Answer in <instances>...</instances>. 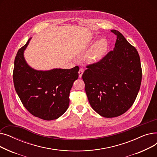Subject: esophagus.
I'll list each match as a JSON object with an SVG mask.
<instances>
[{
  "label": "esophagus",
  "mask_w": 157,
  "mask_h": 157,
  "mask_svg": "<svg viewBox=\"0 0 157 157\" xmlns=\"http://www.w3.org/2000/svg\"><path fill=\"white\" fill-rule=\"evenodd\" d=\"M84 72V69H80L78 73H79V78H81L82 77V75H83V74Z\"/></svg>",
  "instance_id": "obj_1"
}]
</instances>
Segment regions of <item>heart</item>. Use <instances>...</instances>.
<instances>
[{
  "label": "heart",
  "mask_w": 157,
  "mask_h": 157,
  "mask_svg": "<svg viewBox=\"0 0 157 157\" xmlns=\"http://www.w3.org/2000/svg\"><path fill=\"white\" fill-rule=\"evenodd\" d=\"M108 48V43L105 39L97 40L86 55V60L92 63L101 60L107 52Z\"/></svg>",
  "instance_id": "obj_1"
}]
</instances>
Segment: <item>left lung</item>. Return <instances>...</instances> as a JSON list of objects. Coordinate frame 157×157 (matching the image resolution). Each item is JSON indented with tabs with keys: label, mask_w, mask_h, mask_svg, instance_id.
Returning a JSON list of instances; mask_svg holds the SVG:
<instances>
[{
	"label": "left lung",
	"mask_w": 157,
	"mask_h": 157,
	"mask_svg": "<svg viewBox=\"0 0 157 157\" xmlns=\"http://www.w3.org/2000/svg\"><path fill=\"white\" fill-rule=\"evenodd\" d=\"M117 35L113 50L97 63L87 66L82 76L85 92L92 109L105 118L125 113L134 104L142 79L137 49L121 33Z\"/></svg>",
	"instance_id": "left-lung-1"
}]
</instances>
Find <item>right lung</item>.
<instances>
[{
  "instance_id": "right-lung-1",
  "label": "right lung",
  "mask_w": 157,
  "mask_h": 157,
  "mask_svg": "<svg viewBox=\"0 0 157 157\" xmlns=\"http://www.w3.org/2000/svg\"><path fill=\"white\" fill-rule=\"evenodd\" d=\"M32 37L16 54L13 71L15 90L25 108L34 116L44 120L60 117L69 105L70 90L78 78L79 67L71 69L36 70L24 57Z\"/></svg>"
}]
</instances>
